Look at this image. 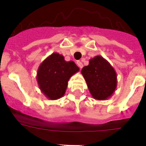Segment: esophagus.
Returning <instances> with one entry per match:
<instances>
[{"instance_id": "34e87169", "label": "esophagus", "mask_w": 146, "mask_h": 146, "mask_svg": "<svg viewBox=\"0 0 146 146\" xmlns=\"http://www.w3.org/2000/svg\"><path fill=\"white\" fill-rule=\"evenodd\" d=\"M76 65L78 66V67H79L80 69H82L83 63L80 62V61H77V62H76Z\"/></svg>"}]
</instances>
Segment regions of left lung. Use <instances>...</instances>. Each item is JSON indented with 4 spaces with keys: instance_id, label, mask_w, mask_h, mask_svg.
Listing matches in <instances>:
<instances>
[{
    "instance_id": "1",
    "label": "left lung",
    "mask_w": 146,
    "mask_h": 146,
    "mask_svg": "<svg viewBox=\"0 0 146 146\" xmlns=\"http://www.w3.org/2000/svg\"><path fill=\"white\" fill-rule=\"evenodd\" d=\"M91 95L96 100H106L115 92L117 76L114 68L104 58L97 55L81 70Z\"/></svg>"
}]
</instances>
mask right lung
Segmentation results:
<instances>
[{"label":"right lung","mask_w":146,"mask_h":146,"mask_svg":"<svg viewBox=\"0 0 146 146\" xmlns=\"http://www.w3.org/2000/svg\"><path fill=\"white\" fill-rule=\"evenodd\" d=\"M79 70L74 62H67L63 55L54 52L39 66L36 73L39 88L51 100L62 98L66 93L70 78Z\"/></svg>","instance_id":"right-lung-1"}]
</instances>
